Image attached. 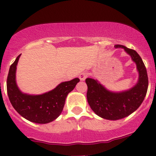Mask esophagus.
I'll return each mask as SVG.
<instances>
[{
  "label": "esophagus",
  "instance_id": "esophagus-1",
  "mask_svg": "<svg viewBox=\"0 0 156 156\" xmlns=\"http://www.w3.org/2000/svg\"><path fill=\"white\" fill-rule=\"evenodd\" d=\"M79 78H80V80H81V81H84V80L86 79V78H87V74L86 73V72H81V74H80L79 75Z\"/></svg>",
  "mask_w": 156,
  "mask_h": 156
}]
</instances>
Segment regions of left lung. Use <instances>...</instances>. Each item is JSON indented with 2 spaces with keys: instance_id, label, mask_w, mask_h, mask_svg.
Listing matches in <instances>:
<instances>
[{
  "instance_id": "left-lung-1",
  "label": "left lung",
  "mask_w": 156,
  "mask_h": 156,
  "mask_svg": "<svg viewBox=\"0 0 156 156\" xmlns=\"http://www.w3.org/2000/svg\"><path fill=\"white\" fill-rule=\"evenodd\" d=\"M115 48L125 49L136 62L140 75L134 87L122 93L110 92L93 78L85 80L87 102L91 109L100 117L108 120L122 119L137 109L145 98L149 84L146 66L140 55L134 50L123 45L116 44Z\"/></svg>"
}]
</instances>
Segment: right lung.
Masks as SVG:
<instances>
[{"label":"right lung","instance_id":"1","mask_svg":"<svg viewBox=\"0 0 156 156\" xmlns=\"http://www.w3.org/2000/svg\"><path fill=\"white\" fill-rule=\"evenodd\" d=\"M20 55L10 66L7 79V94L11 104L20 115L30 122L37 124L53 122L61 114L67 95L79 82V78L61 83L53 90L41 95L23 94L16 83V69Z\"/></svg>","mask_w":156,"mask_h":156}]
</instances>
